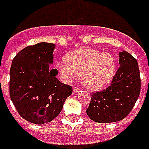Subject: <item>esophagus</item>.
I'll return each mask as SVG.
<instances>
[{
	"mask_svg": "<svg viewBox=\"0 0 149 149\" xmlns=\"http://www.w3.org/2000/svg\"><path fill=\"white\" fill-rule=\"evenodd\" d=\"M73 90H74V93H79L81 89H80V88H79V87H74Z\"/></svg>",
	"mask_w": 149,
	"mask_h": 149,
	"instance_id": "34e87169",
	"label": "esophagus"
}]
</instances>
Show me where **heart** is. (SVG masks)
<instances>
[{
	"label": "heart",
	"instance_id": "1",
	"mask_svg": "<svg viewBox=\"0 0 149 149\" xmlns=\"http://www.w3.org/2000/svg\"><path fill=\"white\" fill-rule=\"evenodd\" d=\"M58 70L66 80L82 74L84 84L92 89L104 88L111 81L115 60L110 54L84 48L73 51L58 64Z\"/></svg>",
	"mask_w": 149,
	"mask_h": 149
}]
</instances>
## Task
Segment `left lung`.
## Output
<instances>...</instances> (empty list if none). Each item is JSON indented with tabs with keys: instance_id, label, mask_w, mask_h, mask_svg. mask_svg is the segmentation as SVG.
Listing matches in <instances>:
<instances>
[{
	"instance_id": "obj_1",
	"label": "left lung",
	"mask_w": 149,
	"mask_h": 149,
	"mask_svg": "<svg viewBox=\"0 0 149 149\" xmlns=\"http://www.w3.org/2000/svg\"><path fill=\"white\" fill-rule=\"evenodd\" d=\"M119 64L111 84L91 95L86 113L95 122L106 123L122 120L129 115L139 96L141 79L137 60L123 51L119 53Z\"/></svg>"
}]
</instances>
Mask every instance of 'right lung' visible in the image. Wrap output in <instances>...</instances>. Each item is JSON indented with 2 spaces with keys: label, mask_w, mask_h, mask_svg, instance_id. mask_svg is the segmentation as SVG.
Returning a JSON list of instances; mask_svg holds the SVG:
<instances>
[{
  "label": "right lung",
  "mask_w": 149,
  "mask_h": 149,
  "mask_svg": "<svg viewBox=\"0 0 149 149\" xmlns=\"http://www.w3.org/2000/svg\"><path fill=\"white\" fill-rule=\"evenodd\" d=\"M54 45L41 42L29 45L15 56L10 70V97L21 117L31 123L43 124L56 118L71 86L56 78L53 63Z\"/></svg>",
  "instance_id": "right-lung-1"
}]
</instances>
